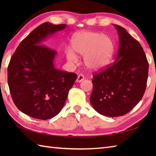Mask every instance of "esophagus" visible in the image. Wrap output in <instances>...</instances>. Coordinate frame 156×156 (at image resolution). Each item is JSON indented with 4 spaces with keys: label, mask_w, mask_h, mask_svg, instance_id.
<instances>
[{
    "label": "esophagus",
    "mask_w": 156,
    "mask_h": 156,
    "mask_svg": "<svg viewBox=\"0 0 156 156\" xmlns=\"http://www.w3.org/2000/svg\"><path fill=\"white\" fill-rule=\"evenodd\" d=\"M84 75H82V74H79L78 76V78H77V79H76V81H77L78 82H82L84 80Z\"/></svg>",
    "instance_id": "34e87169"
}]
</instances>
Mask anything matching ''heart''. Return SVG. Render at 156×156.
Returning a JSON list of instances; mask_svg holds the SVG:
<instances>
[{"label":"heart","instance_id":"1","mask_svg":"<svg viewBox=\"0 0 156 156\" xmlns=\"http://www.w3.org/2000/svg\"><path fill=\"white\" fill-rule=\"evenodd\" d=\"M71 45L73 50L67 49L66 56L71 64H76V54L84 55V63L92 70H101L109 64L114 54L113 41L108 36L101 33L81 31L73 36Z\"/></svg>","mask_w":156,"mask_h":156}]
</instances>
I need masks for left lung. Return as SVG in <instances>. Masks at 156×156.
<instances>
[{"label": "left lung", "mask_w": 156, "mask_h": 156, "mask_svg": "<svg viewBox=\"0 0 156 156\" xmlns=\"http://www.w3.org/2000/svg\"><path fill=\"white\" fill-rule=\"evenodd\" d=\"M119 37L114 64L94 74L90 104L107 117H119L130 111L143 97L149 64L141 44L121 26L114 25Z\"/></svg>", "instance_id": "obj_1"}]
</instances>
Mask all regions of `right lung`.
Instances as JSON below:
<instances>
[{"label": "right lung", "instance_id": "right-lung-1", "mask_svg": "<svg viewBox=\"0 0 156 156\" xmlns=\"http://www.w3.org/2000/svg\"><path fill=\"white\" fill-rule=\"evenodd\" d=\"M66 24L45 22L20 43L8 66V84L16 107L29 117L46 120L61 111L77 78L74 73L56 69L57 51L44 44Z\"/></svg>", "mask_w": 156, "mask_h": 156}]
</instances>
